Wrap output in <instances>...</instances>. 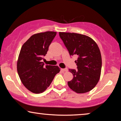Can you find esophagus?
I'll return each instance as SVG.
<instances>
[{
	"label": "esophagus",
	"mask_w": 121,
	"mask_h": 121,
	"mask_svg": "<svg viewBox=\"0 0 121 121\" xmlns=\"http://www.w3.org/2000/svg\"><path fill=\"white\" fill-rule=\"evenodd\" d=\"M62 70L63 71V72H68V69L66 68H63V69H62Z\"/></svg>",
	"instance_id": "obj_1"
}]
</instances>
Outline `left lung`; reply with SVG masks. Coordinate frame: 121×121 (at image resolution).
Wrapping results in <instances>:
<instances>
[{
    "label": "left lung",
    "instance_id": "1",
    "mask_svg": "<svg viewBox=\"0 0 121 121\" xmlns=\"http://www.w3.org/2000/svg\"><path fill=\"white\" fill-rule=\"evenodd\" d=\"M70 56L77 55L78 70L69 69L73 78L68 82L69 87L77 93L90 91L99 81L102 67L100 51L89 36L76 33L59 32Z\"/></svg>",
    "mask_w": 121,
    "mask_h": 121
}]
</instances>
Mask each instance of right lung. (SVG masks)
Segmentation results:
<instances>
[{
  "instance_id": "obj_1",
  "label": "right lung",
  "mask_w": 121,
  "mask_h": 121,
  "mask_svg": "<svg viewBox=\"0 0 121 121\" xmlns=\"http://www.w3.org/2000/svg\"><path fill=\"white\" fill-rule=\"evenodd\" d=\"M56 34L54 31H47L33 35L21 48L17 62V73L22 83L33 93L44 91L60 72L58 66H44L42 62Z\"/></svg>"
}]
</instances>
